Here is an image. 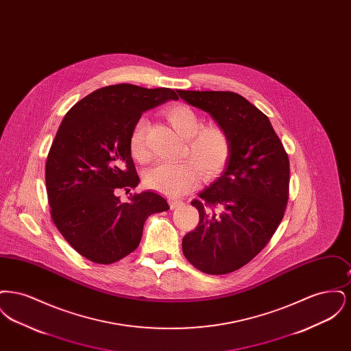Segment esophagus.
Returning a JSON list of instances; mask_svg holds the SVG:
<instances>
[{
	"mask_svg": "<svg viewBox=\"0 0 351 351\" xmlns=\"http://www.w3.org/2000/svg\"><path fill=\"white\" fill-rule=\"evenodd\" d=\"M182 205H183V201L173 200V199H171V200H169V206H171V209H176V208H180Z\"/></svg>",
	"mask_w": 351,
	"mask_h": 351,
	"instance_id": "1",
	"label": "esophagus"
}]
</instances>
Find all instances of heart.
Masks as SVG:
<instances>
[{
  "label": "heart",
  "mask_w": 351,
  "mask_h": 351,
  "mask_svg": "<svg viewBox=\"0 0 351 351\" xmlns=\"http://www.w3.org/2000/svg\"><path fill=\"white\" fill-rule=\"evenodd\" d=\"M171 126L185 139L184 156L191 160L182 163L162 162L146 172L147 186L168 197H178L193 189L199 180L213 179L226 167L232 155V141L219 125H202L200 116L191 106L176 105L166 112ZM149 119L141 117L134 125L129 149L141 163L149 162L150 151L146 143Z\"/></svg>",
  "instance_id": "1"
}]
</instances>
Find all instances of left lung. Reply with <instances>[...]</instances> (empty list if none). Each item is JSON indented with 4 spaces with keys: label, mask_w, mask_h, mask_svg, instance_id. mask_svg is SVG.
<instances>
[{
    "label": "left lung",
    "mask_w": 351,
    "mask_h": 351,
    "mask_svg": "<svg viewBox=\"0 0 351 351\" xmlns=\"http://www.w3.org/2000/svg\"><path fill=\"white\" fill-rule=\"evenodd\" d=\"M229 134L232 155L222 173L199 193L200 222L183 238L197 269L223 275L247 265L278 229L288 201L289 160L269 119L234 92L176 90Z\"/></svg>",
    "instance_id": "obj_1"
}]
</instances>
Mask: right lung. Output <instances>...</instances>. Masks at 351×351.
I'll list each match as a JSON object with an SVG mask.
<instances>
[{
    "instance_id": "add662e5",
    "label": "right lung",
    "mask_w": 351,
    "mask_h": 351,
    "mask_svg": "<svg viewBox=\"0 0 351 351\" xmlns=\"http://www.w3.org/2000/svg\"><path fill=\"white\" fill-rule=\"evenodd\" d=\"M169 100L173 89L133 84L104 86L63 118L46 163L51 216L68 243L86 259L110 265L133 252L152 213L168 210L151 191L121 202L118 189L139 184L129 138L142 113Z\"/></svg>"
}]
</instances>
